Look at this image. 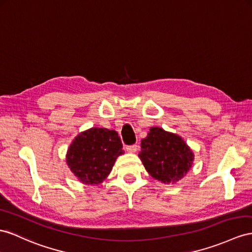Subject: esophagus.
Wrapping results in <instances>:
<instances>
[{
    "label": "esophagus",
    "instance_id": "esophagus-1",
    "mask_svg": "<svg viewBox=\"0 0 252 252\" xmlns=\"http://www.w3.org/2000/svg\"><path fill=\"white\" fill-rule=\"evenodd\" d=\"M126 151L130 152V153H134L137 151V145H130V146H126Z\"/></svg>",
    "mask_w": 252,
    "mask_h": 252
}]
</instances>
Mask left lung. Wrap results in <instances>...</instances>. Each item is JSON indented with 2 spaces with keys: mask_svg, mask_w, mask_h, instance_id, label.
<instances>
[{
  "mask_svg": "<svg viewBox=\"0 0 252 252\" xmlns=\"http://www.w3.org/2000/svg\"><path fill=\"white\" fill-rule=\"evenodd\" d=\"M139 158L151 177L163 183L181 180L192 164L193 154L185 141L160 127H151L141 140Z\"/></svg>",
  "mask_w": 252,
  "mask_h": 252,
  "instance_id": "obj_1",
  "label": "left lung"
}]
</instances>
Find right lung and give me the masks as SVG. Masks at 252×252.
I'll return each mask as SVG.
<instances>
[{"label": "right lung", "mask_w": 252, "mask_h": 252, "mask_svg": "<svg viewBox=\"0 0 252 252\" xmlns=\"http://www.w3.org/2000/svg\"><path fill=\"white\" fill-rule=\"evenodd\" d=\"M124 153L118 133L93 127L80 134L71 144L67 163L85 184H99L111 172L116 158Z\"/></svg>", "instance_id": "add662e5"}]
</instances>
